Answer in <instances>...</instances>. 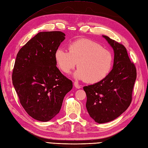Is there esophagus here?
I'll return each instance as SVG.
<instances>
[{
    "instance_id": "obj_1",
    "label": "esophagus",
    "mask_w": 148,
    "mask_h": 148,
    "mask_svg": "<svg viewBox=\"0 0 148 148\" xmlns=\"http://www.w3.org/2000/svg\"><path fill=\"white\" fill-rule=\"evenodd\" d=\"M74 86L76 88L79 89V88H81V86L78 84V83L77 82H74Z\"/></svg>"
}]
</instances>
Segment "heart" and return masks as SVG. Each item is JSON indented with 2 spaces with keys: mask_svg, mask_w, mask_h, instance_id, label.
Masks as SVG:
<instances>
[{
  "mask_svg": "<svg viewBox=\"0 0 148 148\" xmlns=\"http://www.w3.org/2000/svg\"><path fill=\"white\" fill-rule=\"evenodd\" d=\"M69 52L58 48L55 60L58 68L65 74L69 73L77 64L78 69L74 73L75 79L95 84L105 79L113 66L111 51L88 38H80L70 43Z\"/></svg>",
  "mask_w": 148,
  "mask_h": 148,
  "instance_id": "obj_1",
  "label": "heart"
}]
</instances>
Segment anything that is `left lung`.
Segmentation results:
<instances>
[{
    "mask_svg": "<svg viewBox=\"0 0 148 148\" xmlns=\"http://www.w3.org/2000/svg\"><path fill=\"white\" fill-rule=\"evenodd\" d=\"M102 36L114 51L113 69L105 79L84 87L87 111L99 124L113 121L127 110L136 78L135 66L130 62L125 47L107 36Z\"/></svg>",
    "mask_w": 148,
    "mask_h": 148,
    "instance_id": "8db88e82",
    "label": "left lung"
}]
</instances>
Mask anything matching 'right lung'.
<instances>
[{"mask_svg":"<svg viewBox=\"0 0 148 148\" xmlns=\"http://www.w3.org/2000/svg\"><path fill=\"white\" fill-rule=\"evenodd\" d=\"M60 31L38 33L18 52L12 81L25 112L38 121H50L59 113L72 81L56 66L55 52L65 39Z\"/></svg>","mask_w":148,"mask_h":148,"instance_id":"1","label":"right lung"}]
</instances>
